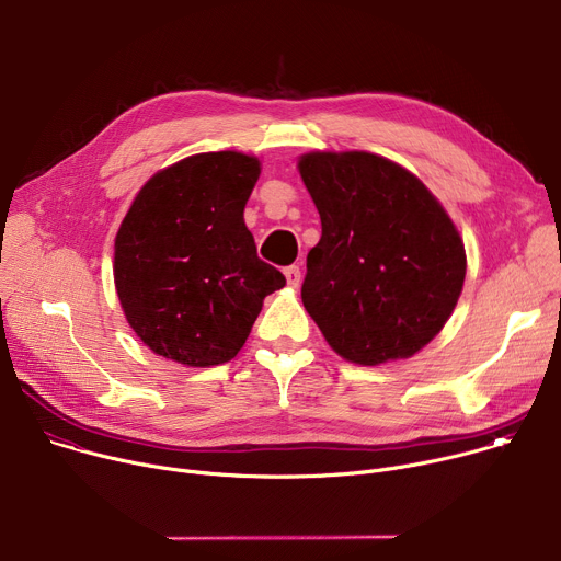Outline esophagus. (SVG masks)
Here are the masks:
<instances>
[{"label":"esophagus","instance_id":"esophagus-1","mask_svg":"<svg viewBox=\"0 0 561 561\" xmlns=\"http://www.w3.org/2000/svg\"><path fill=\"white\" fill-rule=\"evenodd\" d=\"M284 275H286L288 286H293V288L299 286V282H301V271H299V266H288V268L284 271Z\"/></svg>","mask_w":561,"mask_h":561}]
</instances>
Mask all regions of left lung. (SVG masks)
I'll use <instances>...</instances> for the list:
<instances>
[{
	"label": "left lung",
	"instance_id": "8db88e82",
	"mask_svg": "<svg viewBox=\"0 0 561 561\" xmlns=\"http://www.w3.org/2000/svg\"><path fill=\"white\" fill-rule=\"evenodd\" d=\"M297 168L322 221L304 307L348 363L412 358L463 290L456 226L412 172L369 151H311Z\"/></svg>",
	"mask_w": 561,
	"mask_h": 561
}]
</instances>
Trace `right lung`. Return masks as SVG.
Listing matches in <instances>:
<instances>
[{
    "label": "right lung",
    "instance_id": "obj_1",
    "mask_svg": "<svg viewBox=\"0 0 561 561\" xmlns=\"http://www.w3.org/2000/svg\"><path fill=\"white\" fill-rule=\"evenodd\" d=\"M260 161L187 157L151 176L116 234L114 282L129 327L185 367L232 360L284 275L257 257L243 224Z\"/></svg>",
    "mask_w": 561,
    "mask_h": 561
}]
</instances>
